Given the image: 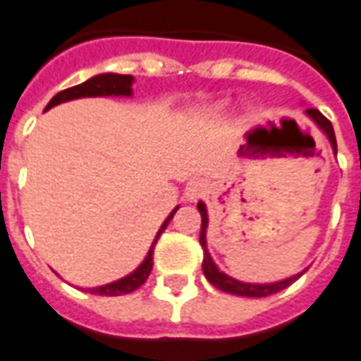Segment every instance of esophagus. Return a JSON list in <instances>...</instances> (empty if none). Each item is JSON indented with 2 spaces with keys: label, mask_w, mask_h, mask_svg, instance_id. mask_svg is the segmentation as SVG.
I'll return each mask as SVG.
<instances>
[{
  "label": "esophagus",
  "mask_w": 361,
  "mask_h": 361,
  "mask_svg": "<svg viewBox=\"0 0 361 361\" xmlns=\"http://www.w3.org/2000/svg\"><path fill=\"white\" fill-rule=\"evenodd\" d=\"M204 189H207V183L201 180H195L191 181L188 185V197L191 199V201H195V199H199L202 193H204Z\"/></svg>",
  "instance_id": "esophagus-1"
}]
</instances>
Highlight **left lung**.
I'll use <instances>...</instances> for the list:
<instances>
[{
	"label": "left lung",
	"instance_id": "8db88e82",
	"mask_svg": "<svg viewBox=\"0 0 361 361\" xmlns=\"http://www.w3.org/2000/svg\"><path fill=\"white\" fill-rule=\"evenodd\" d=\"M306 113L312 116V120L316 122L317 126L322 128L323 132L327 133V137H329L331 145H333V151L337 153V140H335V132H333V126H331V122L325 116H323L317 109H308ZM199 208V212H201V237H199V241H201L202 247V271H204V276L212 285H214L216 289L224 290V293H229V295H239V296H250V298H260V296H269V295H276L279 290L287 289L290 283L296 281L298 277L302 276V274H298L295 277H289V279H283L279 283H268V285H252V283H241L233 279V277L226 276V274H221L220 269L216 268V264L212 262V258L208 255L207 250V226H208V216H207V207L199 202L197 204Z\"/></svg>",
	"mask_w": 361,
	"mask_h": 361
}]
</instances>
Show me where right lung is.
Masks as SVG:
<instances>
[{
  "instance_id": "right-lung-1",
  "label": "right lung",
  "mask_w": 361,
  "mask_h": 361,
  "mask_svg": "<svg viewBox=\"0 0 361 361\" xmlns=\"http://www.w3.org/2000/svg\"><path fill=\"white\" fill-rule=\"evenodd\" d=\"M132 82L133 78L130 74H99V76H93L87 82L80 85H74V87H68V90H63L59 92L55 97L47 103L45 111L51 109V106L59 105V103H65V101H71V99L78 97H95V95H130L132 93ZM176 212V210H173ZM173 212L168 216L164 224L160 226L159 233L154 237L153 247L149 250V255L143 260L140 268L135 269L133 274L126 276L124 279H118V281L109 283V285H103V287H95V289H87L92 295H101V296H120L128 295V293H133L135 289H140L141 285L147 281V277L153 269V248L159 241L160 233L166 229L168 221L173 218Z\"/></svg>"
}]
</instances>
